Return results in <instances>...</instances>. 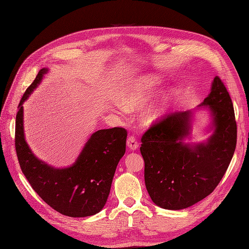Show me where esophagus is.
<instances>
[{
    "label": "esophagus",
    "mask_w": 249,
    "mask_h": 249,
    "mask_svg": "<svg viewBox=\"0 0 249 249\" xmlns=\"http://www.w3.org/2000/svg\"><path fill=\"white\" fill-rule=\"evenodd\" d=\"M127 146L129 149L131 150H136L139 146L138 142L136 140V138L134 136H129L128 139H127Z\"/></svg>",
    "instance_id": "esophagus-1"
}]
</instances>
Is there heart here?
Masks as SVG:
<instances>
[{
  "label": "heart",
  "instance_id": "b5f03b06",
  "mask_svg": "<svg viewBox=\"0 0 249 249\" xmlns=\"http://www.w3.org/2000/svg\"><path fill=\"white\" fill-rule=\"evenodd\" d=\"M160 82L158 78L152 75L142 76L129 87L124 97V103L126 106L131 108H138L146 104L155 90L158 89ZM172 106L171 96H163L150 104L146 110L142 114V122L145 125H151L160 121L167 113ZM122 111H125L124 107H121Z\"/></svg>",
  "mask_w": 249,
  "mask_h": 249
}]
</instances>
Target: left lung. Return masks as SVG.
<instances>
[{
	"mask_svg": "<svg viewBox=\"0 0 249 249\" xmlns=\"http://www.w3.org/2000/svg\"><path fill=\"white\" fill-rule=\"evenodd\" d=\"M203 106L211 110L214 133L191 147L190 112L163 116L141 137L144 180L151 200L167 210H180L210 195L225 175L237 142V125L230 95L219 76Z\"/></svg>",
	"mask_w": 249,
	"mask_h": 249,
	"instance_id": "8db88e82",
	"label": "left lung"
}]
</instances>
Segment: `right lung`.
<instances>
[{
  "mask_svg": "<svg viewBox=\"0 0 249 249\" xmlns=\"http://www.w3.org/2000/svg\"><path fill=\"white\" fill-rule=\"evenodd\" d=\"M46 72V69L39 71L18 106L15 148L21 171L39 197L58 213L95 215L107 202L117 164L126 150L127 130L114 127L93 133L75 163L67 168L51 167L37 160L24 138L22 105Z\"/></svg>",
  "mask_w": 249,
  "mask_h": 249,
  "instance_id": "1",
  "label": "right lung"
}]
</instances>
